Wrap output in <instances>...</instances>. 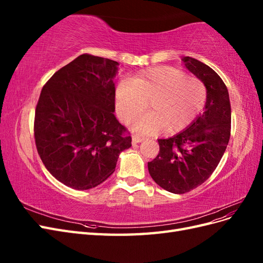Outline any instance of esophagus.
<instances>
[{
  "label": "esophagus",
  "instance_id": "obj_1",
  "mask_svg": "<svg viewBox=\"0 0 263 263\" xmlns=\"http://www.w3.org/2000/svg\"><path fill=\"white\" fill-rule=\"evenodd\" d=\"M145 138L142 137V136H140V135H137V134L133 135V144H138V142H141Z\"/></svg>",
  "mask_w": 263,
  "mask_h": 263
}]
</instances>
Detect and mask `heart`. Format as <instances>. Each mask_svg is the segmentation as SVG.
I'll use <instances>...</instances> for the list:
<instances>
[{"label":"heart","instance_id":"b5f03b06","mask_svg":"<svg viewBox=\"0 0 263 263\" xmlns=\"http://www.w3.org/2000/svg\"><path fill=\"white\" fill-rule=\"evenodd\" d=\"M117 114L124 123L140 115L148 102V114L133 123L141 134L163 129H184L201 113L206 101V87L200 79L185 76L173 67H156L141 71L129 80L119 82L115 91Z\"/></svg>","mask_w":263,"mask_h":263}]
</instances>
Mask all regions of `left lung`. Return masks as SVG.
<instances>
[{
	"label": "left lung",
	"instance_id": "1",
	"mask_svg": "<svg viewBox=\"0 0 263 263\" xmlns=\"http://www.w3.org/2000/svg\"><path fill=\"white\" fill-rule=\"evenodd\" d=\"M182 60L206 86L205 110L185 130L158 139L159 154L148 162L151 178L174 194L190 192L212 176L227 148L232 123L228 90L220 77L194 58Z\"/></svg>",
	"mask_w": 263,
	"mask_h": 263
}]
</instances>
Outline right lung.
<instances>
[{
	"instance_id": "right-lung-1",
	"label": "right lung",
	"mask_w": 263,
	"mask_h": 263,
	"mask_svg": "<svg viewBox=\"0 0 263 263\" xmlns=\"http://www.w3.org/2000/svg\"><path fill=\"white\" fill-rule=\"evenodd\" d=\"M118 62L83 53L44 85L35 110V144L46 169L63 184L89 190L115 171L130 133L115 115Z\"/></svg>"
}]
</instances>
